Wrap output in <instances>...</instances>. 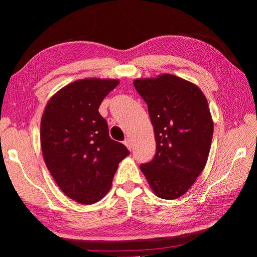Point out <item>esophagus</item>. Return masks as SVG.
Segmentation results:
<instances>
[{"instance_id":"esophagus-1","label":"esophagus","mask_w":257,"mask_h":257,"mask_svg":"<svg viewBox=\"0 0 257 257\" xmlns=\"http://www.w3.org/2000/svg\"><path fill=\"white\" fill-rule=\"evenodd\" d=\"M124 145L126 146V148H127L128 150H131V149H132V141H131L130 138H126L125 141H124Z\"/></svg>"}]
</instances>
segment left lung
<instances>
[{"label":"left lung","mask_w":257,"mask_h":257,"mask_svg":"<svg viewBox=\"0 0 257 257\" xmlns=\"http://www.w3.org/2000/svg\"><path fill=\"white\" fill-rule=\"evenodd\" d=\"M133 83L148 105L157 143L153 160L141 169L155 195L176 199L206 166L213 135L207 98L196 84L172 74Z\"/></svg>","instance_id":"obj_1"}]
</instances>
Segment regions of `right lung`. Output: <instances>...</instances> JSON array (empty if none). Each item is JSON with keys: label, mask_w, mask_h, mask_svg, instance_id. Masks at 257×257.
I'll list each match as a JSON object with an SVG mask.
<instances>
[{"label": "right lung", "mask_w": 257, "mask_h": 257, "mask_svg": "<svg viewBox=\"0 0 257 257\" xmlns=\"http://www.w3.org/2000/svg\"><path fill=\"white\" fill-rule=\"evenodd\" d=\"M118 79L85 78L59 90L41 121L44 161L61 191L82 205L102 199L111 188L119 163L130 154L109 137L98 112Z\"/></svg>", "instance_id": "obj_1"}]
</instances>
